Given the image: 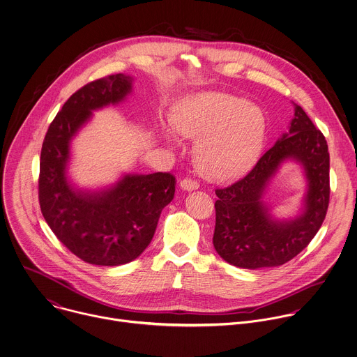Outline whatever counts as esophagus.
Listing matches in <instances>:
<instances>
[{
    "mask_svg": "<svg viewBox=\"0 0 357 357\" xmlns=\"http://www.w3.org/2000/svg\"><path fill=\"white\" fill-rule=\"evenodd\" d=\"M180 188L184 191H194L199 188V184L192 178H184L180 181Z\"/></svg>",
    "mask_w": 357,
    "mask_h": 357,
    "instance_id": "esophagus-1",
    "label": "esophagus"
}]
</instances>
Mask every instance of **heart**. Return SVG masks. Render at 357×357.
Wrapping results in <instances>:
<instances>
[{"mask_svg":"<svg viewBox=\"0 0 357 357\" xmlns=\"http://www.w3.org/2000/svg\"><path fill=\"white\" fill-rule=\"evenodd\" d=\"M176 128L181 135L197 139L194 162L204 176L229 180L245 173L259 158L266 119L243 98L201 93L183 104Z\"/></svg>","mask_w":357,"mask_h":357,"instance_id":"b5f03b06","label":"heart"}]
</instances>
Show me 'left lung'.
<instances>
[{
    "label": "left lung",
    "mask_w": 357,
    "mask_h": 357,
    "mask_svg": "<svg viewBox=\"0 0 357 357\" xmlns=\"http://www.w3.org/2000/svg\"><path fill=\"white\" fill-rule=\"evenodd\" d=\"M295 114L275 144L237 183L216 190L213 245L227 263L241 268L281 266L302 252L320 230L330 201L327 141L296 104ZM287 161L304 170L307 192L298 215L277 220L262 201L271 178Z\"/></svg>",
    "instance_id": "obj_1"
}]
</instances>
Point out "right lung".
<instances>
[{
  "label": "right lung",
  "mask_w": 357,
  "mask_h": 357,
  "mask_svg": "<svg viewBox=\"0 0 357 357\" xmlns=\"http://www.w3.org/2000/svg\"><path fill=\"white\" fill-rule=\"evenodd\" d=\"M134 79L112 75L89 83L62 107L45 134L38 199L56 238L77 257L97 266H120L137 259L155 234L162 209L174 197L170 173H124L98 190L69 178L70 144L93 112L119 105L132 93Z\"/></svg>",
  "instance_id": "1"
}]
</instances>
